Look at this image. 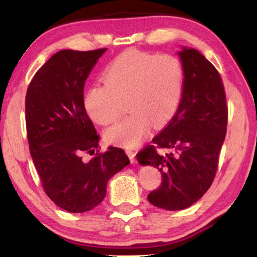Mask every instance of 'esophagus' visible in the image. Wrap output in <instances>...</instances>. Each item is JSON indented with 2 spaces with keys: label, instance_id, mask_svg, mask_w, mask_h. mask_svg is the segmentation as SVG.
Masks as SVG:
<instances>
[{
  "label": "esophagus",
  "instance_id": "34e87169",
  "mask_svg": "<svg viewBox=\"0 0 257 257\" xmlns=\"http://www.w3.org/2000/svg\"><path fill=\"white\" fill-rule=\"evenodd\" d=\"M125 153L128 154L130 161H132V163L136 162V159H135V155H136V152H135L134 150H125Z\"/></svg>",
  "mask_w": 257,
  "mask_h": 257
}]
</instances>
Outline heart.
Returning <instances> with one entry per match:
<instances>
[{
	"label": "heart",
	"instance_id": "obj_1",
	"mask_svg": "<svg viewBox=\"0 0 257 257\" xmlns=\"http://www.w3.org/2000/svg\"><path fill=\"white\" fill-rule=\"evenodd\" d=\"M104 85L87 89L84 105L88 115L101 124L115 121L124 111L132 112L106 129L113 144L136 147L150 133L152 122L161 127L179 107L185 84L180 60L170 54H152L129 50L113 59L103 71Z\"/></svg>",
	"mask_w": 257,
	"mask_h": 257
}]
</instances>
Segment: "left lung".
<instances>
[{"label": "left lung", "mask_w": 257, "mask_h": 257, "mask_svg": "<svg viewBox=\"0 0 257 257\" xmlns=\"http://www.w3.org/2000/svg\"><path fill=\"white\" fill-rule=\"evenodd\" d=\"M185 70L182 97L176 114L152 139L153 145L136 155L141 165L158 168L162 182L147 199L167 211L193 205L210 188L227 133L228 108L222 80L199 51L182 46L178 52Z\"/></svg>", "instance_id": "1"}]
</instances>
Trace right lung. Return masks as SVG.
<instances>
[{"instance_id":"obj_1","label":"right lung","mask_w":257,"mask_h":257,"mask_svg":"<svg viewBox=\"0 0 257 257\" xmlns=\"http://www.w3.org/2000/svg\"><path fill=\"white\" fill-rule=\"evenodd\" d=\"M106 50L59 51L36 72L26 95L35 168L47 196L70 213L97 206L107 181L130 163L119 147L98 153L99 136L84 105L85 81ZM86 153L93 155L89 161Z\"/></svg>"}]
</instances>
